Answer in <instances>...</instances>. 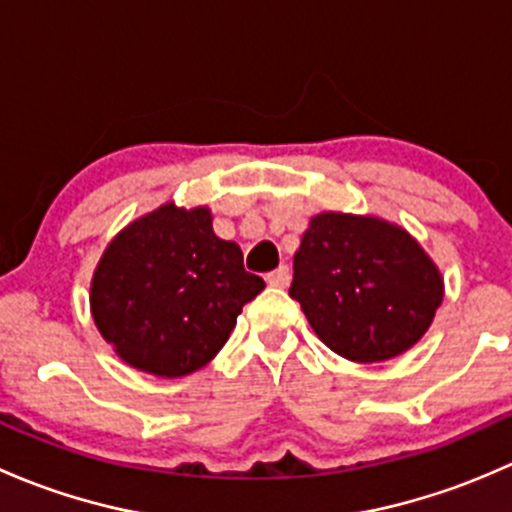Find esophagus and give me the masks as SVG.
Here are the masks:
<instances>
[{"label":"esophagus","instance_id":"34e87169","mask_svg":"<svg viewBox=\"0 0 512 512\" xmlns=\"http://www.w3.org/2000/svg\"><path fill=\"white\" fill-rule=\"evenodd\" d=\"M267 285L270 287H287L289 285V267L287 265H280L277 270L267 272Z\"/></svg>","mask_w":512,"mask_h":512}]
</instances>
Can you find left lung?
<instances>
[{
    "label": "left lung",
    "mask_w": 512,
    "mask_h": 512,
    "mask_svg": "<svg viewBox=\"0 0 512 512\" xmlns=\"http://www.w3.org/2000/svg\"><path fill=\"white\" fill-rule=\"evenodd\" d=\"M289 297L332 352L374 364L421 342L443 302V275L401 225L327 210L309 218L294 252Z\"/></svg>",
    "instance_id": "left-lung-1"
}]
</instances>
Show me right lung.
I'll list each match as a JSON object with an SVG mask.
<instances>
[{
  "label": "right lung",
  "instance_id": "1",
  "mask_svg": "<svg viewBox=\"0 0 512 512\" xmlns=\"http://www.w3.org/2000/svg\"><path fill=\"white\" fill-rule=\"evenodd\" d=\"M265 289L237 242L220 240L208 205L173 200L113 237L91 277V317L121 361L178 379L225 347L237 314Z\"/></svg>",
  "mask_w": 512,
  "mask_h": 512
}]
</instances>
